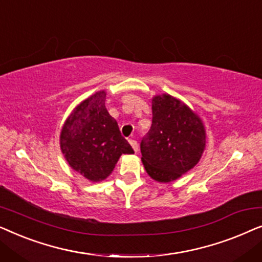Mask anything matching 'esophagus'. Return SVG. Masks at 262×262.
<instances>
[{
  "label": "esophagus",
  "mask_w": 262,
  "mask_h": 262,
  "mask_svg": "<svg viewBox=\"0 0 262 262\" xmlns=\"http://www.w3.org/2000/svg\"><path fill=\"white\" fill-rule=\"evenodd\" d=\"M128 143H130V145L132 146V149L135 150V152H137V151H138V144H137V142H136L135 139H130V141H128Z\"/></svg>",
  "instance_id": "34e87169"
}]
</instances>
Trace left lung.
I'll use <instances>...</instances> for the list:
<instances>
[{"label": "left lung", "instance_id": "obj_1", "mask_svg": "<svg viewBox=\"0 0 262 262\" xmlns=\"http://www.w3.org/2000/svg\"><path fill=\"white\" fill-rule=\"evenodd\" d=\"M151 110V127L141 143L142 162L150 178L167 184L199 162L206 131L198 114L169 94L154 96Z\"/></svg>", "mask_w": 262, "mask_h": 262}]
</instances>
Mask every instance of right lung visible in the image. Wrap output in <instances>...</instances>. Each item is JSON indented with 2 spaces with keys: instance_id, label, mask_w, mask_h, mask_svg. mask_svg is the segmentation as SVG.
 Instances as JSON below:
<instances>
[{
  "instance_id": "right-lung-1",
  "label": "right lung",
  "mask_w": 262,
  "mask_h": 262,
  "mask_svg": "<svg viewBox=\"0 0 262 262\" xmlns=\"http://www.w3.org/2000/svg\"><path fill=\"white\" fill-rule=\"evenodd\" d=\"M106 94L99 91L78 103L59 135L60 150L68 164L92 182L105 180L123 154H134L106 108Z\"/></svg>"
}]
</instances>
